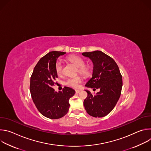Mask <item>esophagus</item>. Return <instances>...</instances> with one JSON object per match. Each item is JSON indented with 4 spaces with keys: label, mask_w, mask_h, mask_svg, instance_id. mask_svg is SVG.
<instances>
[{
    "label": "esophagus",
    "mask_w": 151,
    "mask_h": 151,
    "mask_svg": "<svg viewBox=\"0 0 151 151\" xmlns=\"http://www.w3.org/2000/svg\"><path fill=\"white\" fill-rule=\"evenodd\" d=\"M80 90H75V92H76V93H80Z\"/></svg>",
    "instance_id": "obj_1"
}]
</instances>
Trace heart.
Listing matches in <instances>:
<instances>
[{
  "label": "heart",
  "instance_id": "b5f03b06",
  "mask_svg": "<svg viewBox=\"0 0 151 151\" xmlns=\"http://www.w3.org/2000/svg\"><path fill=\"white\" fill-rule=\"evenodd\" d=\"M68 60L73 63L78 68V72L80 74L84 76H88L92 73L91 69L88 66H85V62L81 57L78 55H70L68 57ZM55 71L58 75H61L63 73V65L60 60H58L55 63ZM82 82V78L80 76L69 78L65 82V84L69 87L72 88H78L79 84Z\"/></svg>",
  "mask_w": 151,
  "mask_h": 151
}]
</instances>
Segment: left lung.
I'll return each instance as SVG.
<instances>
[{"label": "left lung", "instance_id": "left-lung-1", "mask_svg": "<svg viewBox=\"0 0 151 151\" xmlns=\"http://www.w3.org/2000/svg\"><path fill=\"white\" fill-rule=\"evenodd\" d=\"M93 63L92 77L85 87L99 89V92L93 96L87 90L88 96L83 106L87 112L96 118L108 115L117 103L121 93L122 79L119 68L114 60L101 51L83 52Z\"/></svg>", "mask_w": 151, "mask_h": 151}]
</instances>
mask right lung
I'll return each mask as SVG.
<instances>
[{
	"instance_id": "obj_1",
	"label": "right lung",
	"mask_w": 151,
	"mask_h": 151,
	"mask_svg": "<svg viewBox=\"0 0 151 151\" xmlns=\"http://www.w3.org/2000/svg\"><path fill=\"white\" fill-rule=\"evenodd\" d=\"M66 52L51 51L41 58L34 68L30 78V91L33 101L40 113L50 119H59L65 115L70 107L69 99L75 91L65 87L63 91L52 88L55 79V63Z\"/></svg>"
}]
</instances>
